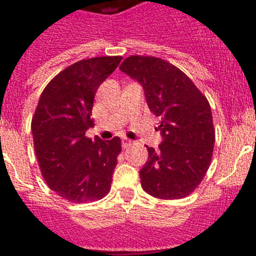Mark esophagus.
Instances as JSON below:
<instances>
[{
  "label": "esophagus",
  "instance_id": "1",
  "mask_svg": "<svg viewBox=\"0 0 256 256\" xmlns=\"http://www.w3.org/2000/svg\"><path fill=\"white\" fill-rule=\"evenodd\" d=\"M130 144H132V141H130V140H128V138L122 140V148H128Z\"/></svg>",
  "mask_w": 256,
  "mask_h": 256
}]
</instances>
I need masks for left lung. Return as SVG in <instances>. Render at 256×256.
I'll list each match as a JSON object with an SVG mask.
<instances>
[{"mask_svg": "<svg viewBox=\"0 0 256 256\" xmlns=\"http://www.w3.org/2000/svg\"><path fill=\"white\" fill-rule=\"evenodd\" d=\"M120 70L142 84L151 112L159 116L162 142L148 148L140 170L148 195L177 200L195 191L205 177L216 142L209 101L182 70L154 56H130Z\"/></svg>", "mask_w": 256, "mask_h": 256, "instance_id": "1", "label": "left lung"}]
</instances>
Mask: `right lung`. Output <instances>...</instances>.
Returning a JSON list of instances; mask_svg holds the SVG:
<instances>
[{
    "label": "right lung",
    "mask_w": 256,
    "mask_h": 256,
    "mask_svg": "<svg viewBox=\"0 0 256 256\" xmlns=\"http://www.w3.org/2000/svg\"><path fill=\"white\" fill-rule=\"evenodd\" d=\"M122 56L80 60L46 86L32 119L38 165L52 191L72 202L105 198L122 151L119 137L92 141L86 132L97 88L116 69Z\"/></svg>",
    "instance_id": "right-lung-1"
}]
</instances>
